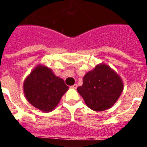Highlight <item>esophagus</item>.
I'll return each instance as SVG.
<instances>
[{"mask_svg":"<svg viewBox=\"0 0 147 147\" xmlns=\"http://www.w3.org/2000/svg\"><path fill=\"white\" fill-rule=\"evenodd\" d=\"M76 88H77V85H76V84L71 86V88H72V89H76Z\"/></svg>","mask_w":147,"mask_h":147,"instance_id":"obj_1","label":"esophagus"}]
</instances>
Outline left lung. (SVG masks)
Instances as JSON below:
<instances>
[{
  "mask_svg": "<svg viewBox=\"0 0 147 147\" xmlns=\"http://www.w3.org/2000/svg\"><path fill=\"white\" fill-rule=\"evenodd\" d=\"M124 90L121 76L107 65L100 63L83 77V84L77 91L85 104L94 111L112 107Z\"/></svg>",
  "mask_w": 147,
  "mask_h": 147,
  "instance_id": "left-lung-1",
  "label": "left lung"
}]
</instances>
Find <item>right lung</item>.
Returning <instances> with one entry per match:
<instances>
[{
  "mask_svg": "<svg viewBox=\"0 0 147 147\" xmlns=\"http://www.w3.org/2000/svg\"><path fill=\"white\" fill-rule=\"evenodd\" d=\"M68 88L64 80L55 76L51 68L41 64L31 71L23 82L27 101L45 113L54 110Z\"/></svg>",
  "mask_w": 147,
  "mask_h": 147,
  "instance_id": "add662e5",
  "label": "right lung"
}]
</instances>
